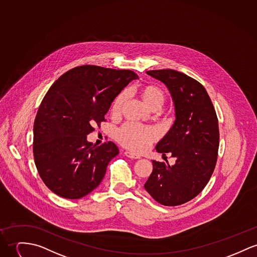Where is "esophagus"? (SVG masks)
I'll list each match as a JSON object with an SVG mask.
<instances>
[{"label":"esophagus","instance_id":"34e87169","mask_svg":"<svg viewBox=\"0 0 257 257\" xmlns=\"http://www.w3.org/2000/svg\"><path fill=\"white\" fill-rule=\"evenodd\" d=\"M125 156L127 157V158H131V159H139V158H141L140 156L138 155H136V154H134V153H132V152H125Z\"/></svg>","mask_w":257,"mask_h":257}]
</instances>
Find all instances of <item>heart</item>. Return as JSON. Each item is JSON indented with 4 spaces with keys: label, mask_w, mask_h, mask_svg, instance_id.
Masks as SVG:
<instances>
[{
    "label": "heart",
    "mask_w": 257,
    "mask_h": 257,
    "mask_svg": "<svg viewBox=\"0 0 257 257\" xmlns=\"http://www.w3.org/2000/svg\"><path fill=\"white\" fill-rule=\"evenodd\" d=\"M140 97L151 109H158L165 101L164 91L157 85H145L139 89ZM126 93L118 95L112 102L111 113L118 115L126 99ZM115 138L123 147L141 153L147 151L150 146L158 138V131L153 127L140 126L127 123L116 131Z\"/></svg>",
    "instance_id": "b5f03b06"
}]
</instances>
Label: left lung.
I'll return each mask as SVG.
<instances>
[{"mask_svg":"<svg viewBox=\"0 0 257 257\" xmlns=\"http://www.w3.org/2000/svg\"><path fill=\"white\" fill-rule=\"evenodd\" d=\"M168 88L176 119L156 147L158 153L175 158L174 165L153 160L146 191L160 204L176 206L194 198L211 177L219 148L218 119L204 87L173 69L147 71Z\"/></svg>","mask_w":257,"mask_h":257,"instance_id":"8db88e82","label":"left lung"}]
</instances>
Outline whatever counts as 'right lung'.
Returning a JSON list of instances; mask_svg holds the SVG:
<instances>
[{
	"label": "right lung",
	"instance_id": "right-lung-1",
	"mask_svg": "<svg viewBox=\"0 0 257 257\" xmlns=\"http://www.w3.org/2000/svg\"><path fill=\"white\" fill-rule=\"evenodd\" d=\"M138 78L132 70L82 65L49 89L34 121L33 154L40 177L53 193L77 199L100 184L118 148L112 142L96 147L87 135L104 121L119 93Z\"/></svg>",
	"mask_w": 257,
	"mask_h": 257
}]
</instances>
